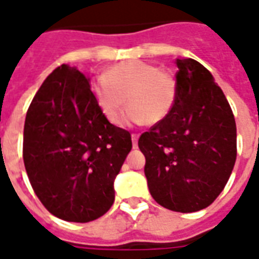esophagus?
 Returning <instances> with one entry per match:
<instances>
[{"instance_id": "34e87169", "label": "esophagus", "mask_w": 259, "mask_h": 259, "mask_svg": "<svg viewBox=\"0 0 259 259\" xmlns=\"http://www.w3.org/2000/svg\"><path fill=\"white\" fill-rule=\"evenodd\" d=\"M137 140H139V135H136V133H133V135H132V141H133V148H136V147H137Z\"/></svg>"}]
</instances>
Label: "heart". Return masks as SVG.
Masks as SVG:
<instances>
[{"mask_svg": "<svg viewBox=\"0 0 259 259\" xmlns=\"http://www.w3.org/2000/svg\"><path fill=\"white\" fill-rule=\"evenodd\" d=\"M98 107L112 124L126 122L155 124L163 122L178 101V81L166 70L144 61H126L115 65L93 83Z\"/></svg>", "mask_w": 259, "mask_h": 259, "instance_id": "obj_1", "label": "heart"}]
</instances>
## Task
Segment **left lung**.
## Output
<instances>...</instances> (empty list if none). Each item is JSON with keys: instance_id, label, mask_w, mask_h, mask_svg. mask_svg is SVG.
<instances>
[{"instance_id": "left-lung-1", "label": "left lung", "mask_w": 259, "mask_h": 259, "mask_svg": "<svg viewBox=\"0 0 259 259\" xmlns=\"http://www.w3.org/2000/svg\"><path fill=\"white\" fill-rule=\"evenodd\" d=\"M178 101L168 119L139 139L152 198L176 212L211 205L228 183L237 155L236 120L209 70L176 59Z\"/></svg>"}]
</instances>
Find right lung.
Instances as JSON below:
<instances>
[{"label": "right lung", "mask_w": 259, "mask_h": 259, "mask_svg": "<svg viewBox=\"0 0 259 259\" xmlns=\"http://www.w3.org/2000/svg\"><path fill=\"white\" fill-rule=\"evenodd\" d=\"M132 150L127 130L108 122L90 79L61 65L27 109L23 162L33 190L53 215L91 222L115 200L113 180Z\"/></svg>", "instance_id": "obj_1"}]
</instances>
